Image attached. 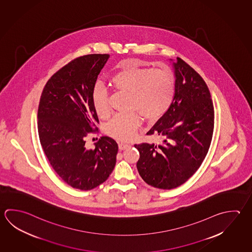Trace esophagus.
Returning a JSON list of instances; mask_svg holds the SVG:
<instances>
[{
    "instance_id": "1",
    "label": "esophagus",
    "mask_w": 252,
    "mask_h": 252,
    "mask_svg": "<svg viewBox=\"0 0 252 252\" xmlns=\"http://www.w3.org/2000/svg\"><path fill=\"white\" fill-rule=\"evenodd\" d=\"M118 147H119V149L121 151H123V150H125V149H127L128 147H130L128 144L127 143H119V145H118Z\"/></svg>"
}]
</instances>
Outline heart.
<instances>
[{
    "instance_id": "1",
    "label": "heart",
    "mask_w": 252,
    "mask_h": 252,
    "mask_svg": "<svg viewBox=\"0 0 252 252\" xmlns=\"http://www.w3.org/2000/svg\"><path fill=\"white\" fill-rule=\"evenodd\" d=\"M110 84L117 92L128 93L127 108L131 111L115 115L105 126V133L113 138L125 141L136 136L141 124L139 113L150 122L160 119L170 107L176 92V79L170 69L143 67L132 60L120 64L110 78ZM92 97L96 115L101 118L108 117L111 107L105 88L96 84Z\"/></svg>"
}]
</instances>
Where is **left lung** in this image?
<instances>
[{"instance_id":"obj_1","label":"left lung","mask_w":252,"mask_h":252,"mask_svg":"<svg viewBox=\"0 0 252 252\" xmlns=\"http://www.w3.org/2000/svg\"><path fill=\"white\" fill-rule=\"evenodd\" d=\"M174 99L147 135L158 144L135 145L138 173L154 188L173 189L187 182L205 159L214 129V107L204 80L180 58L173 63Z\"/></svg>"}]
</instances>
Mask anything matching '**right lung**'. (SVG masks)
Returning <instances> with one entry per match:
<instances>
[{
  "label": "right lung",
  "instance_id": "right-lung-1",
  "mask_svg": "<svg viewBox=\"0 0 252 252\" xmlns=\"http://www.w3.org/2000/svg\"><path fill=\"white\" fill-rule=\"evenodd\" d=\"M108 54H90L70 61L46 83L38 107L41 147L56 173L72 188L92 190L108 179L118 145L101 137L95 148L85 147L88 133L98 130L92 92Z\"/></svg>",
  "mask_w": 252,
  "mask_h": 252
}]
</instances>
